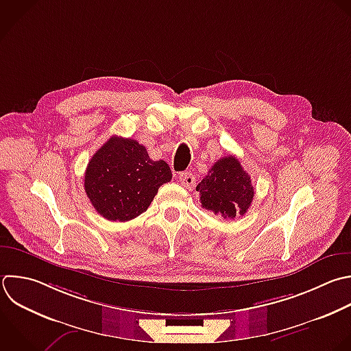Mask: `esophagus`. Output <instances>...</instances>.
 I'll list each match as a JSON object with an SVG mask.
<instances>
[{"instance_id":"esophagus-1","label":"esophagus","mask_w":351,"mask_h":351,"mask_svg":"<svg viewBox=\"0 0 351 351\" xmlns=\"http://www.w3.org/2000/svg\"><path fill=\"white\" fill-rule=\"evenodd\" d=\"M178 181L181 182L182 186H185V188H188V189H191V188L195 185V182H196L195 176H193L192 173H188V171L181 173V174L178 176Z\"/></svg>"}]
</instances>
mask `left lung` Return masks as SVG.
<instances>
[{
  "label": "left lung",
  "instance_id": "1",
  "mask_svg": "<svg viewBox=\"0 0 351 351\" xmlns=\"http://www.w3.org/2000/svg\"><path fill=\"white\" fill-rule=\"evenodd\" d=\"M196 191L202 207L223 218L244 215L254 199L251 177L233 155L217 160Z\"/></svg>",
  "mask_w": 351,
  "mask_h": 351
}]
</instances>
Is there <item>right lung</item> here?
Segmentation results:
<instances>
[{"instance_id":"1","label":"right lung","mask_w":351,"mask_h":351,"mask_svg":"<svg viewBox=\"0 0 351 351\" xmlns=\"http://www.w3.org/2000/svg\"><path fill=\"white\" fill-rule=\"evenodd\" d=\"M171 177L169 165L152 160L144 145L112 136L89 160L85 192L106 219L126 222L147 211Z\"/></svg>"}]
</instances>
